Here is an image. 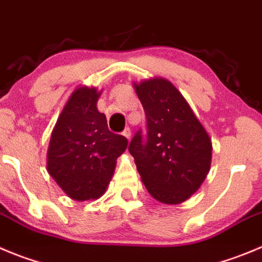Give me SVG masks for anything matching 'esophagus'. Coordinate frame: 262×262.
Wrapping results in <instances>:
<instances>
[{
	"label": "esophagus",
	"mask_w": 262,
	"mask_h": 262,
	"mask_svg": "<svg viewBox=\"0 0 262 262\" xmlns=\"http://www.w3.org/2000/svg\"><path fill=\"white\" fill-rule=\"evenodd\" d=\"M122 134H123L124 138L128 139V140H129V139H131V129H129L128 127H127V128H124V129H123V133H122Z\"/></svg>",
	"instance_id": "esophagus-1"
}]
</instances>
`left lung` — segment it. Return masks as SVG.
Returning a JSON list of instances; mask_svg holds the SVG:
<instances>
[{
    "mask_svg": "<svg viewBox=\"0 0 262 262\" xmlns=\"http://www.w3.org/2000/svg\"><path fill=\"white\" fill-rule=\"evenodd\" d=\"M134 87L145 112L146 129L134 135L128 151L154 199L183 203L210 171V136L170 81L151 78Z\"/></svg>",
    "mask_w": 262,
    "mask_h": 262,
    "instance_id": "1",
    "label": "left lung"
}]
</instances>
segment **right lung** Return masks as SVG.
Here are the masks:
<instances>
[{"instance_id": "add662e5", "label": "right lung", "mask_w": 262, "mask_h": 262, "mask_svg": "<svg viewBox=\"0 0 262 262\" xmlns=\"http://www.w3.org/2000/svg\"><path fill=\"white\" fill-rule=\"evenodd\" d=\"M100 92L79 87L67 101L50 139L47 171L64 193L76 201L105 193L116 161L127 148L124 136L109 131L96 108Z\"/></svg>"}]
</instances>
